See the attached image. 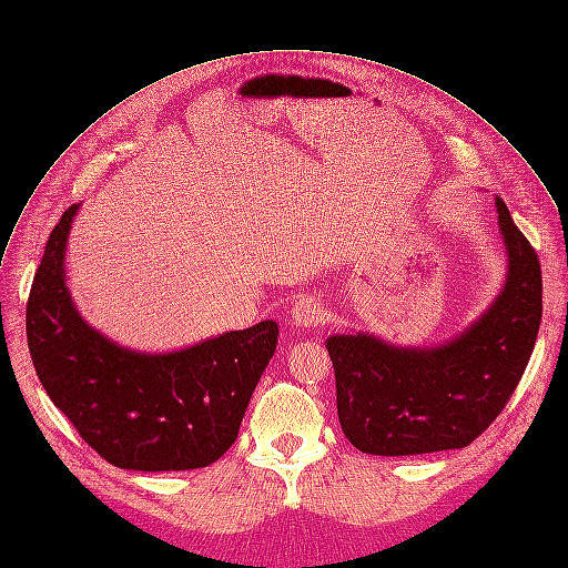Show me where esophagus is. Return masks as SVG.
Segmentation results:
<instances>
[{
	"instance_id": "obj_1",
	"label": "esophagus",
	"mask_w": 568,
	"mask_h": 568,
	"mask_svg": "<svg viewBox=\"0 0 568 568\" xmlns=\"http://www.w3.org/2000/svg\"><path fill=\"white\" fill-rule=\"evenodd\" d=\"M292 324L298 328H313L317 324H322L324 320V308L317 298L308 296V298H298L294 308H292Z\"/></svg>"
}]
</instances>
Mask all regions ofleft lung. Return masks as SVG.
Here are the masks:
<instances>
[{"label": "left lung", "mask_w": 568, "mask_h": 568, "mask_svg": "<svg viewBox=\"0 0 568 568\" xmlns=\"http://www.w3.org/2000/svg\"><path fill=\"white\" fill-rule=\"evenodd\" d=\"M496 210L507 278L466 331L436 347H397L369 333L326 339L339 427L365 455L466 447L516 390L541 324V264L498 196Z\"/></svg>", "instance_id": "8db88e82"}]
</instances>
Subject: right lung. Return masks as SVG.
<instances>
[{
	"instance_id": "1",
	"label": "right lung",
	"mask_w": 568,
	"mask_h": 568,
	"mask_svg": "<svg viewBox=\"0 0 568 568\" xmlns=\"http://www.w3.org/2000/svg\"><path fill=\"white\" fill-rule=\"evenodd\" d=\"M80 205L48 240L27 301L29 354L45 393L109 464L194 470L214 464L240 432L270 365L278 324L207 337L166 354L134 352L87 324L65 285V244Z\"/></svg>"
}]
</instances>
